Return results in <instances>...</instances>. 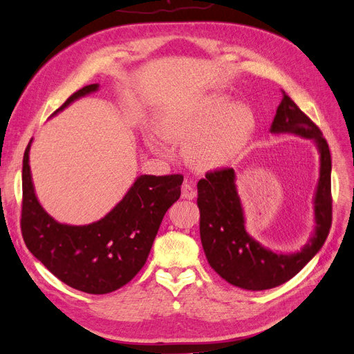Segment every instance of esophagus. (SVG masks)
<instances>
[{
  "label": "esophagus",
  "mask_w": 354,
  "mask_h": 354,
  "mask_svg": "<svg viewBox=\"0 0 354 354\" xmlns=\"http://www.w3.org/2000/svg\"><path fill=\"white\" fill-rule=\"evenodd\" d=\"M181 193H183V197H184V198H187V200H193V198L197 196L196 189H194V185H193L190 181H185V183L183 184Z\"/></svg>",
  "instance_id": "1"
}]
</instances>
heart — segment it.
I'll use <instances>...</instances> for the list:
<instances>
[{"mask_svg": "<svg viewBox=\"0 0 354 354\" xmlns=\"http://www.w3.org/2000/svg\"><path fill=\"white\" fill-rule=\"evenodd\" d=\"M256 126L254 111L224 93L170 106L156 122L164 140L184 144V157L198 170L230 165L252 140Z\"/></svg>", "mask_w": 354, "mask_h": 354, "instance_id": "1", "label": "heart"}]
</instances>
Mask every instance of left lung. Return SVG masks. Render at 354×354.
Returning <instances> with one entry per match:
<instances>
[{"label": "left lung", "instance_id": "left-lung-1", "mask_svg": "<svg viewBox=\"0 0 354 354\" xmlns=\"http://www.w3.org/2000/svg\"><path fill=\"white\" fill-rule=\"evenodd\" d=\"M270 133L311 140L320 154V176L313 197L316 225L300 252H272L245 232L234 169L207 173L197 184L200 237L207 261L225 281L252 292L277 287L295 277L320 252L331 225V157L320 129L283 91Z\"/></svg>", "mask_w": 354, "mask_h": 354}]
</instances>
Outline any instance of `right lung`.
<instances>
[{
  "instance_id": "1",
  "label": "right lung",
  "mask_w": 354,
  "mask_h": 354,
  "mask_svg": "<svg viewBox=\"0 0 354 354\" xmlns=\"http://www.w3.org/2000/svg\"><path fill=\"white\" fill-rule=\"evenodd\" d=\"M91 84L74 93L53 114L95 93ZM28 142L23 160L21 232L28 250L67 286L88 295H107L127 284L147 261L164 214L180 198L183 176L136 178L114 209L101 220L71 225L54 220L39 204L30 169Z\"/></svg>"
}]
</instances>
